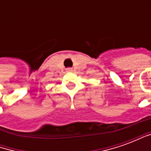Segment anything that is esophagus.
Returning <instances> with one entry per match:
<instances>
[{"label": "esophagus", "instance_id": "esophagus-1", "mask_svg": "<svg viewBox=\"0 0 151 151\" xmlns=\"http://www.w3.org/2000/svg\"><path fill=\"white\" fill-rule=\"evenodd\" d=\"M67 71H69H69H72V69H67Z\"/></svg>", "mask_w": 151, "mask_h": 151}]
</instances>
